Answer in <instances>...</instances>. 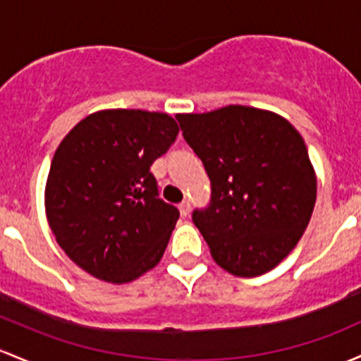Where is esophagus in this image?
<instances>
[{"label": "esophagus", "mask_w": 361, "mask_h": 361, "mask_svg": "<svg viewBox=\"0 0 361 361\" xmlns=\"http://www.w3.org/2000/svg\"><path fill=\"white\" fill-rule=\"evenodd\" d=\"M178 209H180V214H181V216L187 217L188 214H190V202H188V200L181 202V204L178 205Z\"/></svg>", "instance_id": "obj_1"}]
</instances>
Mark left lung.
<instances>
[{"mask_svg":"<svg viewBox=\"0 0 361 361\" xmlns=\"http://www.w3.org/2000/svg\"><path fill=\"white\" fill-rule=\"evenodd\" d=\"M176 120L211 180V204L192 219L212 259L238 277L272 271L302 238L317 199L298 130L272 111L240 104Z\"/></svg>","mask_w":361,"mask_h":361,"instance_id":"left-lung-1","label":"left lung"}]
</instances>
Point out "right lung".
Segmentation results:
<instances>
[{"label":"right lung","instance_id":"1","mask_svg":"<svg viewBox=\"0 0 361 361\" xmlns=\"http://www.w3.org/2000/svg\"><path fill=\"white\" fill-rule=\"evenodd\" d=\"M178 132L166 113L102 109L58 145L46 217L63 252L90 276L125 284L159 264L180 212L157 199L150 166Z\"/></svg>","mask_w":361,"mask_h":361}]
</instances>
